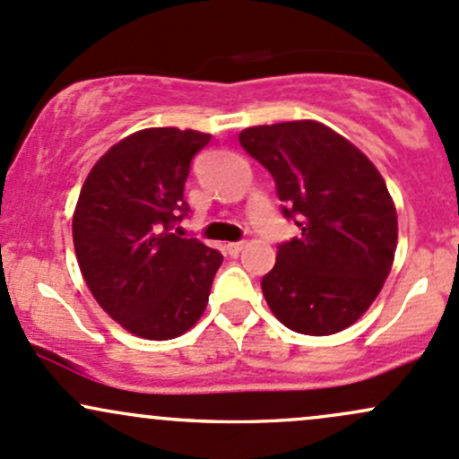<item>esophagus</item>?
Here are the masks:
<instances>
[{"label":"esophagus","instance_id":"1","mask_svg":"<svg viewBox=\"0 0 459 459\" xmlns=\"http://www.w3.org/2000/svg\"><path fill=\"white\" fill-rule=\"evenodd\" d=\"M243 249H245L243 240H240V243H230V245H228V254H230V255H238Z\"/></svg>","mask_w":459,"mask_h":459}]
</instances>
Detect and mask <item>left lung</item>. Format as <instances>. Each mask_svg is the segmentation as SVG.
Instances as JSON below:
<instances>
[{
	"label": "left lung",
	"instance_id": "8db88e82",
	"mask_svg": "<svg viewBox=\"0 0 459 459\" xmlns=\"http://www.w3.org/2000/svg\"><path fill=\"white\" fill-rule=\"evenodd\" d=\"M238 142L273 177L284 219L302 230L278 245L260 282L271 313L313 337L348 328L377 299L396 251V208L381 172L313 120L249 126Z\"/></svg>",
	"mask_w": 459,
	"mask_h": 459
}]
</instances>
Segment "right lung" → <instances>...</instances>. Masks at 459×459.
<instances>
[{"label":"right lung","mask_w":459,"mask_h":459,"mask_svg":"<svg viewBox=\"0 0 459 459\" xmlns=\"http://www.w3.org/2000/svg\"><path fill=\"white\" fill-rule=\"evenodd\" d=\"M208 133L144 129L96 161L72 221L78 267L96 302L137 337L164 342L199 322L223 255L175 225Z\"/></svg>","instance_id":"1"}]
</instances>
